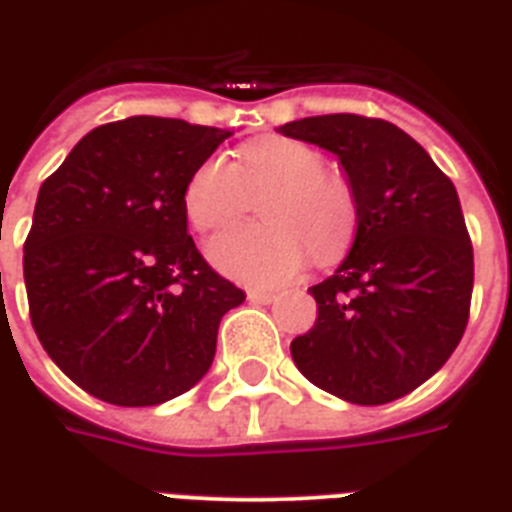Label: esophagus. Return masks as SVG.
Here are the masks:
<instances>
[{
  "label": "esophagus",
  "instance_id": "1",
  "mask_svg": "<svg viewBox=\"0 0 512 512\" xmlns=\"http://www.w3.org/2000/svg\"><path fill=\"white\" fill-rule=\"evenodd\" d=\"M247 297H249V303H255V305H271L273 300H276V295H273V292H265V289H249Z\"/></svg>",
  "mask_w": 512,
  "mask_h": 512
}]
</instances>
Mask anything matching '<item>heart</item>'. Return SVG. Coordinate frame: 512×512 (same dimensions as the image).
Returning <instances> with one entry per match:
<instances>
[{"label": "heart", "instance_id": "obj_1", "mask_svg": "<svg viewBox=\"0 0 512 512\" xmlns=\"http://www.w3.org/2000/svg\"><path fill=\"white\" fill-rule=\"evenodd\" d=\"M268 223L236 225L207 244L209 260L252 287H279L303 271L308 257L332 263L350 247L358 223L353 188L324 172V156L292 138H260L241 148L233 167L209 156L183 191L185 215L199 231L233 223L260 196Z\"/></svg>", "mask_w": 512, "mask_h": 512}]
</instances>
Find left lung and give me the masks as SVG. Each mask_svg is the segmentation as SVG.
Masks as SVG:
<instances>
[{
	"label": "left lung",
	"instance_id": "8db88e82",
	"mask_svg": "<svg viewBox=\"0 0 512 512\" xmlns=\"http://www.w3.org/2000/svg\"><path fill=\"white\" fill-rule=\"evenodd\" d=\"M279 132L335 154L358 207L348 257L308 289L319 316L292 358L342 401H396L446 364L468 327L473 247L457 188L382 119L308 116Z\"/></svg>",
	"mask_w": 512,
	"mask_h": 512
}]
</instances>
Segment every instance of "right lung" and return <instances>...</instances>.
Wrapping results in <instances>:
<instances>
[{"mask_svg": "<svg viewBox=\"0 0 512 512\" xmlns=\"http://www.w3.org/2000/svg\"><path fill=\"white\" fill-rule=\"evenodd\" d=\"M231 130L130 116L87 132L39 188L23 247L47 356L90 396L156 406L209 372L244 292L209 268L183 191Z\"/></svg>", "mask_w": 512, "mask_h": 512, "instance_id": "obj_1", "label": "right lung"}]
</instances>
